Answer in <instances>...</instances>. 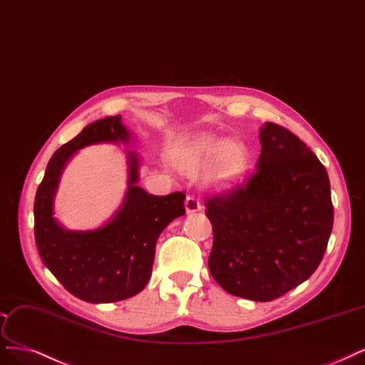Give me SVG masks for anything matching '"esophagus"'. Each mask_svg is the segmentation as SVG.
<instances>
[{
	"mask_svg": "<svg viewBox=\"0 0 365 365\" xmlns=\"http://www.w3.org/2000/svg\"><path fill=\"white\" fill-rule=\"evenodd\" d=\"M184 205H185L187 215H193V212L202 210V205H200L199 199H197V197H195V196H187V199H185V204H184Z\"/></svg>",
	"mask_w": 365,
	"mask_h": 365,
	"instance_id": "34e87169",
	"label": "esophagus"
}]
</instances>
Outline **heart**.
Returning a JSON list of instances; mask_svg holds the SVG:
<instances>
[{
  "label": "heart",
  "instance_id": "obj_1",
  "mask_svg": "<svg viewBox=\"0 0 365 365\" xmlns=\"http://www.w3.org/2000/svg\"><path fill=\"white\" fill-rule=\"evenodd\" d=\"M175 163L185 173H196L210 165L208 178L219 188L240 182L247 169L246 149L219 135H202L175 150Z\"/></svg>",
  "mask_w": 365,
  "mask_h": 365
}]
</instances>
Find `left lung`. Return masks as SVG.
Returning <instances> with one entry per match:
<instances>
[{"label": "left lung", "mask_w": 365, "mask_h": 365, "mask_svg": "<svg viewBox=\"0 0 365 365\" xmlns=\"http://www.w3.org/2000/svg\"><path fill=\"white\" fill-rule=\"evenodd\" d=\"M257 170L207 200L212 225L208 267L232 296L269 302L316 272L334 223L328 172L287 128L259 130Z\"/></svg>", "instance_id": "8db88e82"}]
</instances>
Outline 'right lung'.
<instances>
[{"instance_id": "right-lung-1", "label": "right lung", "mask_w": 365, "mask_h": 365, "mask_svg": "<svg viewBox=\"0 0 365 365\" xmlns=\"http://www.w3.org/2000/svg\"><path fill=\"white\" fill-rule=\"evenodd\" d=\"M131 133L122 116H108L87 127L58 148L49 160L34 200V238L41 258L66 290L89 304H111L140 293L148 284L163 230L185 215L182 192L149 195L139 184L140 157L127 150V193L108 222L96 230L72 231L54 216V196L61 172L80 149L128 145Z\"/></svg>"}]
</instances>
